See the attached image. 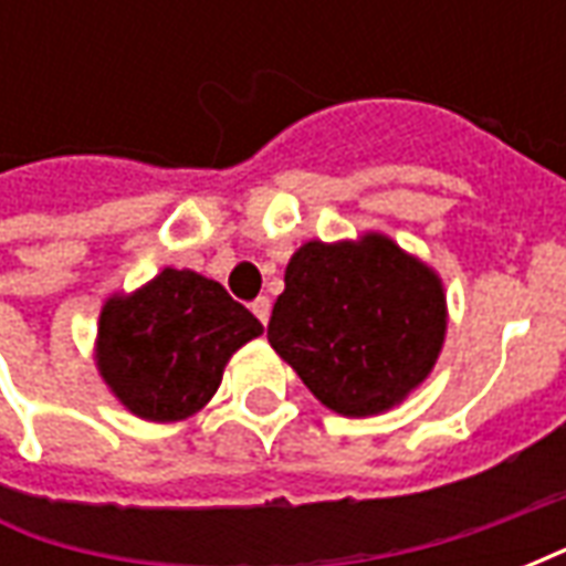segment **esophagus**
I'll use <instances>...</instances> for the list:
<instances>
[{"instance_id": "obj_1", "label": "esophagus", "mask_w": 566, "mask_h": 566, "mask_svg": "<svg viewBox=\"0 0 566 566\" xmlns=\"http://www.w3.org/2000/svg\"><path fill=\"white\" fill-rule=\"evenodd\" d=\"M251 312L258 315L260 324H266V321H270V312H272V300H270V296H258V300L251 303Z\"/></svg>"}]
</instances>
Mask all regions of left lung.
I'll use <instances>...</instances> for the list:
<instances>
[{"instance_id":"8db88e82","label":"left lung","mask_w":566,"mask_h":566,"mask_svg":"<svg viewBox=\"0 0 566 566\" xmlns=\"http://www.w3.org/2000/svg\"><path fill=\"white\" fill-rule=\"evenodd\" d=\"M442 279L394 239H312L284 270L270 345L321 403L367 418L403 403L446 339Z\"/></svg>"}]
</instances>
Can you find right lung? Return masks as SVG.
<instances>
[{"mask_svg": "<svg viewBox=\"0 0 566 566\" xmlns=\"http://www.w3.org/2000/svg\"><path fill=\"white\" fill-rule=\"evenodd\" d=\"M260 333L221 284L166 266L139 291L105 300L96 367L133 416L169 424L209 403L227 360Z\"/></svg>", "mask_w": 566, "mask_h": 566, "instance_id": "1", "label": "right lung"}]
</instances>
